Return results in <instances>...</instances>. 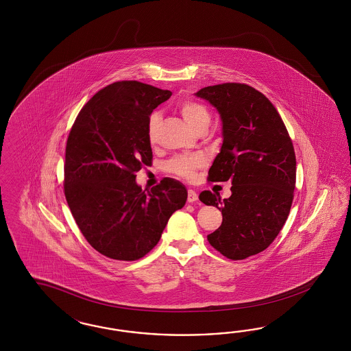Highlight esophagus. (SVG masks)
Listing matches in <instances>:
<instances>
[{
	"instance_id": "1",
	"label": "esophagus",
	"mask_w": 351,
	"mask_h": 351,
	"mask_svg": "<svg viewBox=\"0 0 351 351\" xmlns=\"http://www.w3.org/2000/svg\"><path fill=\"white\" fill-rule=\"evenodd\" d=\"M198 201V194L194 191H188V202L193 203Z\"/></svg>"
}]
</instances>
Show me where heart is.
I'll list each match as a JSON object with an SVG mask.
<instances>
[{
	"label": "heart",
	"mask_w": 351,
	"mask_h": 351,
	"mask_svg": "<svg viewBox=\"0 0 351 351\" xmlns=\"http://www.w3.org/2000/svg\"><path fill=\"white\" fill-rule=\"evenodd\" d=\"M179 110L185 122L189 125V128L194 132L199 134V132L207 131L211 122V114H210V110L203 104L186 100L181 103ZM158 125H160V114L153 113L149 118L148 123V138L152 143L154 141L157 135ZM204 165H206V160L202 156H194V157H176L169 162L167 167L172 173L180 178L193 179L195 175V171L202 169Z\"/></svg>",
	"instance_id": "1"
}]
</instances>
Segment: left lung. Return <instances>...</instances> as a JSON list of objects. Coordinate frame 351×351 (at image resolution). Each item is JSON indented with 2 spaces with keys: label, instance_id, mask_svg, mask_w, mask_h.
<instances>
[{
  "label": "left lung",
  "instance_id": "left-lung-1",
  "mask_svg": "<svg viewBox=\"0 0 351 351\" xmlns=\"http://www.w3.org/2000/svg\"><path fill=\"white\" fill-rule=\"evenodd\" d=\"M194 95L220 114L223 145L208 171L210 181H232V195L204 191L201 202L223 213L221 226L207 235L232 260L264 251L287 220L296 184V157L287 128L265 95L251 86L223 84Z\"/></svg>",
  "mask_w": 351,
  "mask_h": 351
}]
</instances>
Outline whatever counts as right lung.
Masks as SVG:
<instances>
[{
    "label": "right lung",
    "mask_w": 351,
    "mask_h": 351,
    "mask_svg": "<svg viewBox=\"0 0 351 351\" xmlns=\"http://www.w3.org/2000/svg\"><path fill=\"white\" fill-rule=\"evenodd\" d=\"M171 95L138 81L114 82L87 101L69 132L65 198L87 242L109 258L147 255L186 202L180 181L165 178L145 191L135 180L153 158L149 116Z\"/></svg>",
    "instance_id": "1"
}]
</instances>
